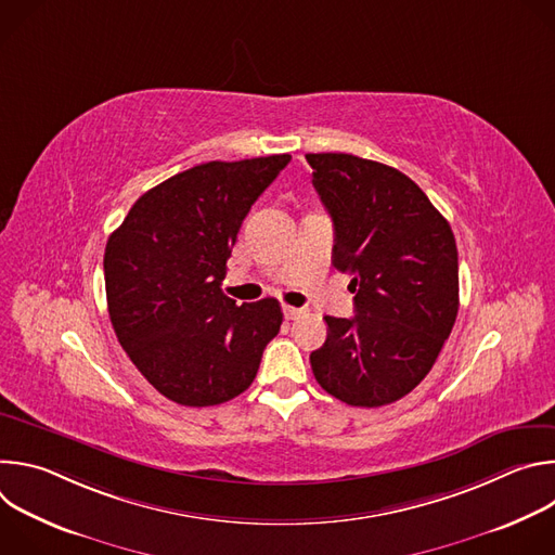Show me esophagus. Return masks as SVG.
<instances>
[{"mask_svg":"<svg viewBox=\"0 0 555 555\" xmlns=\"http://www.w3.org/2000/svg\"><path fill=\"white\" fill-rule=\"evenodd\" d=\"M302 313H305L302 307H292V305H285V307H283V315H285L287 321H296V319H300Z\"/></svg>","mask_w":555,"mask_h":555,"instance_id":"1","label":"esophagus"}]
</instances>
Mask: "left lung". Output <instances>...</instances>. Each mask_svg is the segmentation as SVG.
<instances>
[{
    "label": "left lung",
    "mask_w": 555,
    "mask_h": 555,
    "mask_svg": "<svg viewBox=\"0 0 555 555\" xmlns=\"http://www.w3.org/2000/svg\"><path fill=\"white\" fill-rule=\"evenodd\" d=\"M305 157L334 221L332 263L356 294L353 319L325 315L313 377L349 406L398 402L428 375L456 321L452 228L398 169L351 153Z\"/></svg>",
    "instance_id": "left-lung-1"
}]
</instances>
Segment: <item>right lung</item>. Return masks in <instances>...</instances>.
I'll use <instances>...</instances> for the list:
<instances>
[{
	"instance_id": "1",
	"label": "right lung",
	"mask_w": 555,
	"mask_h": 555,
	"mask_svg": "<svg viewBox=\"0 0 555 555\" xmlns=\"http://www.w3.org/2000/svg\"><path fill=\"white\" fill-rule=\"evenodd\" d=\"M289 160L281 153L197 165L138 197L109 236L103 266L114 332L176 404L236 398L281 330L276 298L236 305L221 281L246 215Z\"/></svg>"
}]
</instances>
